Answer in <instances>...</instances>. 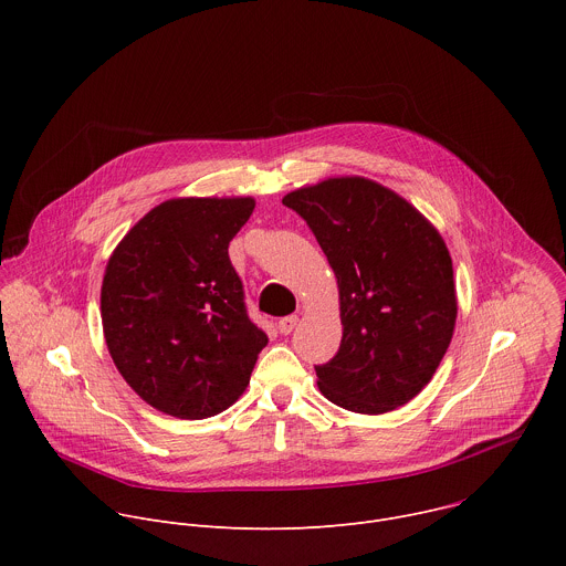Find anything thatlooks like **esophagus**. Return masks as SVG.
<instances>
[{
	"label": "esophagus",
	"mask_w": 566,
	"mask_h": 566,
	"mask_svg": "<svg viewBox=\"0 0 566 566\" xmlns=\"http://www.w3.org/2000/svg\"><path fill=\"white\" fill-rule=\"evenodd\" d=\"M295 325H297V315H286L277 322V329H280V334L289 336L295 329Z\"/></svg>",
	"instance_id": "esophagus-1"
}]
</instances>
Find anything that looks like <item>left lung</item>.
I'll list each match as a JSON object with an SVG mask.
<instances>
[{"label": "left lung", "mask_w": 566, "mask_h": 566, "mask_svg": "<svg viewBox=\"0 0 566 566\" xmlns=\"http://www.w3.org/2000/svg\"><path fill=\"white\" fill-rule=\"evenodd\" d=\"M282 203L313 230L338 280L343 340L317 365V387L338 408L385 415L434 376L454 334L452 260L439 230L394 190L334 177Z\"/></svg>", "instance_id": "8db88e82"}]
</instances>
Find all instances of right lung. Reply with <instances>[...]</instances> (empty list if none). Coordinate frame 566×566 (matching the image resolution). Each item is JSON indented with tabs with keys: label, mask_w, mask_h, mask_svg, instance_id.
I'll use <instances>...</instances> for the list:
<instances>
[{
	"label": "right lung",
	"mask_w": 566,
	"mask_h": 566,
	"mask_svg": "<svg viewBox=\"0 0 566 566\" xmlns=\"http://www.w3.org/2000/svg\"><path fill=\"white\" fill-rule=\"evenodd\" d=\"M253 208L251 197L168 199L129 228L107 262V349L158 412L208 419L251 382L269 338L247 313L228 244Z\"/></svg>",
	"instance_id": "1"
}]
</instances>
